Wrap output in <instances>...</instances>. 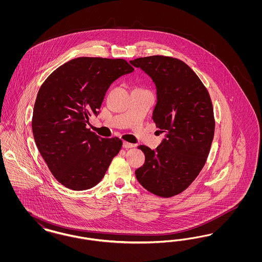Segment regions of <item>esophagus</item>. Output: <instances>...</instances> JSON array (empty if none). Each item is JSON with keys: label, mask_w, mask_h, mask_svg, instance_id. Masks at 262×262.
Wrapping results in <instances>:
<instances>
[{"label": "esophagus", "mask_w": 262, "mask_h": 262, "mask_svg": "<svg viewBox=\"0 0 262 262\" xmlns=\"http://www.w3.org/2000/svg\"><path fill=\"white\" fill-rule=\"evenodd\" d=\"M123 147L124 148H132V147H134V144L129 143V142H126V141H124L123 142Z\"/></svg>", "instance_id": "1"}]
</instances>
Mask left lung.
I'll list each match as a JSON object with an SVG mask.
<instances>
[{
	"label": "left lung",
	"mask_w": 262,
	"mask_h": 262,
	"mask_svg": "<svg viewBox=\"0 0 262 262\" xmlns=\"http://www.w3.org/2000/svg\"><path fill=\"white\" fill-rule=\"evenodd\" d=\"M129 62L154 82L152 119L165 133L156 149L138 146L145 162L136 171L137 181L150 192L171 198L184 191L206 162L215 126L211 99L199 76L178 59L151 56Z\"/></svg>",
	"instance_id": "1"
}]
</instances>
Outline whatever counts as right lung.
Listing matches in <instances>:
<instances>
[{"label":"right lung","mask_w":262,"mask_h":262,"mask_svg":"<svg viewBox=\"0 0 262 262\" xmlns=\"http://www.w3.org/2000/svg\"><path fill=\"white\" fill-rule=\"evenodd\" d=\"M134 72L123 59L80 57L51 74L38 91L32 132L51 173L73 190L95 187L122 147L119 137L103 138L86 128L98 116L113 82Z\"/></svg>","instance_id":"right-lung-1"}]
</instances>
